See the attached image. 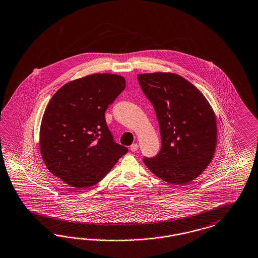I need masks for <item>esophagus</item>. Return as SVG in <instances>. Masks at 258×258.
<instances>
[{
	"label": "esophagus",
	"mask_w": 258,
	"mask_h": 258,
	"mask_svg": "<svg viewBox=\"0 0 258 258\" xmlns=\"http://www.w3.org/2000/svg\"><path fill=\"white\" fill-rule=\"evenodd\" d=\"M130 149H131V151H132V152H135V151H137V150H138V144L134 143V144L132 145V146L130 147Z\"/></svg>",
	"instance_id": "34e87169"
}]
</instances>
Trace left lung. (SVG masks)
Listing matches in <instances>:
<instances>
[{"label":"left lung","mask_w":258,"mask_h":258,"mask_svg":"<svg viewBox=\"0 0 258 258\" xmlns=\"http://www.w3.org/2000/svg\"><path fill=\"white\" fill-rule=\"evenodd\" d=\"M155 108L161 150L143 159L166 182L183 185L201 175L213 159L217 146L216 115L204 94L175 73L137 75Z\"/></svg>","instance_id":"1"}]
</instances>
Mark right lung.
<instances>
[{"label":"right lung","mask_w":258,"mask_h":258,"mask_svg":"<svg viewBox=\"0 0 258 258\" xmlns=\"http://www.w3.org/2000/svg\"><path fill=\"white\" fill-rule=\"evenodd\" d=\"M125 87L124 77L93 74L60 87L42 117L39 147L52 175L75 189L97 184L127 149L113 141L106 108Z\"/></svg>","instance_id":"right-lung-1"}]
</instances>
